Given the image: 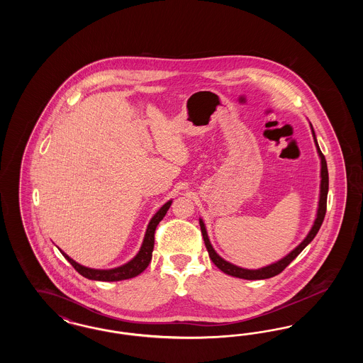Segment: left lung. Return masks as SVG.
Returning <instances> with one entry per match:
<instances>
[{
    "label": "left lung",
    "instance_id": "1",
    "mask_svg": "<svg viewBox=\"0 0 363 363\" xmlns=\"http://www.w3.org/2000/svg\"><path fill=\"white\" fill-rule=\"evenodd\" d=\"M313 136H314V141H315V145H317V151H318V155L321 157V193H320V203H318V211H317V218H315V222L311 227V233L308 234V237L303 240V242L296 246L294 249L293 252L290 255H287L284 259L277 261L275 264H271L268 267H264L261 269H243L240 268L234 264H230L227 262L225 259H222L220 256H218V253L213 250L211 242L208 240L207 230H206V225L203 223V220H200V227H201V234H203V238H204V243H206V247H207L208 255L212 259V262L220 269L223 271L227 275L234 277H240V279H246V280H259V279H268V277H274L279 275L280 272L284 271V268L293 261L311 241L313 238L315 237V234L318 233L320 227L324 222V218H325V212H327V196H328V186H329V177H328V167H327V160H325V156L321 152L318 144H317V140H315V135H314V130H313Z\"/></svg>",
    "mask_w": 363,
    "mask_h": 363
}]
</instances>
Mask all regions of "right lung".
Wrapping results in <instances>:
<instances>
[{
  "mask_svg": "<svg viewBox=\"0 0 363 363\" xmlns=\"http://www.w3.org/2000/svg\"><path fill=\"white\" fill-rule=\"evenodd\" d=\"M172 206V201L166 203L163 207L160 208L156 212L155 216L151 219L144 242L141 245V249L138 253V256L133 259H130L128 264L114 268V269H107V271H101V269H91L83 267L80 264H77L76 261L68 257L64 252L62 256L69 261L72 267L82 275V277L91 279V280H99V281H118V280H125V279H130V277H138L140 275L150 264V261L152 259V250H154V243H155V230L156 225H159V222L164 218V215L167 213L169 208Z\"/></svg>",
  "mask_w": 363,
  "mask_h": 363,
  "instance_id": "1",
  "label": "right lung"
}]
</instances>
